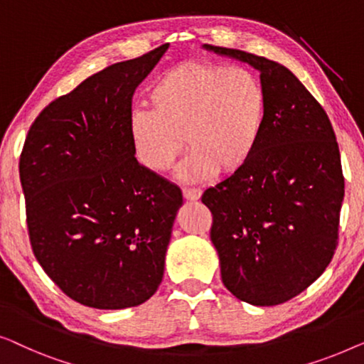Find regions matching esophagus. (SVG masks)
I'll return each mask as SVG.
<instances>
[{
  "label": "esophagus",
  "mask_w": 364,
  "mask_h": 364,
  "mask_svg": "<svg viewBox=\"0 0 364 364\" xmlns=\"http://www.w3.org/2000/svg\"><path fill=\"white\" fill-rule=\"evenodd\" d=\"M183 196L188 201H196L201 198V189L199 188H183Z\"/></svg>",
  "instance_id": "34e87169"
}]
</instances>
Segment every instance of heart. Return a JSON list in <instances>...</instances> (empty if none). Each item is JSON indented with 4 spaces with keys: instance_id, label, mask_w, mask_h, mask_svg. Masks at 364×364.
Instances as JSON below:
<instances>
[{
    "instance_id": "1",
    "label": "heart",
    "mask_w": 364,
    "mask_h": 364,
    "mask_svg": "<svg viewBox=\"0 0 364 364\" xmlns=\"http://www.w3.org/2000/svg\"><path fill=\"white\" fill-rule=\"evenodd\" d=\"M148 104L151 110H133L127 124L138 165L165 173L186 143L191 153L180 176L203 181L247 163L262 130L265 95L245 68L189 60L153 82Z\"/></svg>"
}]
</instances>
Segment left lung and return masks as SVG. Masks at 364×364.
I'll list each match as a JSON object with an SVG mask.
<instances>
[{
	"mask_svg": "<svg viewBox=\"0 0 364 364\" xmlns=\"http://www.w3.org/2000/svg\"><path fill=\"white\" fill-rule=\"evenodd\" d=\"M260 70L262 130L247 163L208 188L223 284L257 306L284 304L323 274L338 245L345 176L331 122L300 80L274 60L208 44Z\"/></svg>",
	"mask_w": 364,
	"mask_h": 364,
	"instance_id": "8db88e82",
	"label": "left lung"
}]
</instances>
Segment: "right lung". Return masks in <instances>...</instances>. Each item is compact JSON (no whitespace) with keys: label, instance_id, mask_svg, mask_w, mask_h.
<instances>
[{"label":"right lung","instance_id":"right-lung-1","mask_svg":"<svg viewBox=\"0 0 364 364\" xmlns=\"http://www.w3.org/2000/svg\"><path fill=\"white\" fill-rule=\"evenodd\" d=\"M166 46L112 64L46 107L19 156L33 252L70 299L100 310L146 301L165 272L181 189L138 165L127 124Z\"/></svg>","mask_w":364,"mask_h":364}]
</instances>
